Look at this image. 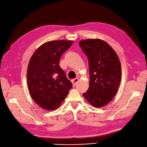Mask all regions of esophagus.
I'll list each match as a JSON object with an SVG mask.
<instances>
[{
	"mask_svg": "<svg viewBox=\"0 0 147 147\" xmlns=\"http://www.w3.org/2000/svg\"><path fill=\"white\" fill-rule=\"evenodd\" d=\"M79 81V79L78 78H76L74 80H72V84H73V86H75V85L78 83Z\"/></svg>",
	"mask_w": 147,
	"mask_h": 147,
	"instance_id": "esophagus-1",
	"label": "esophagus"
}]
</instances>
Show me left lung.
I'll list each match as a JSON object with an SVG mask.
<instances>
[{
	"label": "left lung",
	"instance_id": "left-lung-1",
	"mask_svg": "<svg viewBox=\"0 0 147 147\" xmlns=\"http://www.w3.org/2000/svg\"><path fill=\"white\" fill-rule=\"evenodd\" d=\"M79 44L89 66V88L83 95L93 107H102L118 91L121 77L120 61L116 52L102 40H83Z\"/></svg>",
	"mask_w": 147,
	"mask_h": 147
}]
</instances>
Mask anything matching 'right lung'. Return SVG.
Masks as SVG:
<instances>
[{"mask_svg":"<svg viewBox=\"0 0 147 147\" xmlns=\"http://www.w3.org/2000/svg\"><path fill=\"white\" fill-rule=\"evenodd\" d=\"M72 44L73 41L66 40L47 42L35 51L29 60L27 73L29 93L45 110L56 109L72 87L59 65L61 56Z\"/></svg>","mask_w":147,"mask_h":147,"instance_id":"1","label":"right lung"}]
</instances>
